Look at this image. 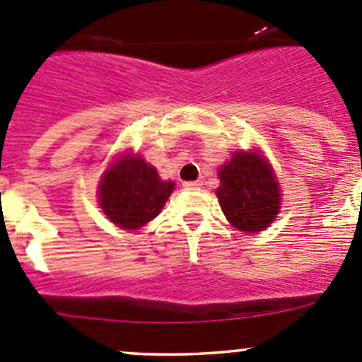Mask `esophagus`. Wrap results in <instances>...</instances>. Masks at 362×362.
I'll list each match as a JSON object with an SVG mask.
<instances>
[{
	"mask_svg": "<svg viewBox=\"0 0 362 362\" xmlns=\"http://www.w3.org/2000/svg\"><path fill=\"white\" fill-rule=\"evenodd\" d=\"M201 181H187V183H183V188H187V190H197V188H201Z\"/></svg>",
	"mask_w": 362,
	"mask_h": 362,
	"instance_id": "34e87169",
	"label": "esophagus"
}]
</instances>
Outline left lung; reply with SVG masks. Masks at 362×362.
<instances>
[{
  "label": "left lung",
  "mask_w": 362,
  "mask_h": 362,
  "mask_svg": "<svg viewBox=\"0 0 362 362\" xmlns=\"http://www.w3.org/2000/svg\"><path fill=\"white\" fill-rule=\"evenodd\" d=\"M216 190L223 215L247 233H257L279 213V187L270 165L257 153H238L218 172Z\"/></svg>",
  "instance_id": "8db88e82"
}]
</instances>
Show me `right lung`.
<instances>
[{"instance_id": "add662e5", "label": "right lung", "mask_w": 362, "mask_h": 362, "mask_svg": "<svg viewBox=\"0 0 362 362\" xmlns=\"http://www.w3.org/2000/svg\"><path fill=\"white\" fill-rule=\"evenodd\" d=\"M174 190L161 181L154 167L139 156H124L108 168L99 185L105 215L122 229H139L153 220Z\"/></svg>"}]
</instances>
